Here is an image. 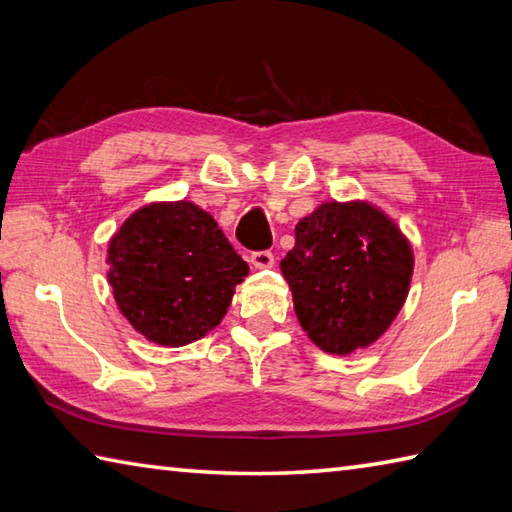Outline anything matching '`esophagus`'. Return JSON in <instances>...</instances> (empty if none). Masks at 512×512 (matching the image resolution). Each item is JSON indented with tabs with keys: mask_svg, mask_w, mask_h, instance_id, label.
Wrapping results in <instances>:
<instances>
[{
	"mask_svg": "<svg viewBox=\"0 0 512 512\" xmlns=\"http://www.w3.org/2000/svg\"><path fill=\"white\" fill-rule=\"evenodd\" d=\"M249 260H252V265L258 267V269L274 267V254H271L269 249H260V252H252V256H249Z\"/></svg>",
	"mask_w": 512,
	"mask_h": 512,
	"instance_id": "1",
	"label": "esophagus"
}]
</instances>
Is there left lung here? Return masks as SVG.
Returning a JSON list of instances; mask_svg holds the SVG:
<instances>
[{
  "label": "left lung",
  "instance_id": "left-lung-1",
  "mask_svg": "<svg viewBox=\"0 0 512 512\" xmlns=\"http://www.w3.org/2000/svg\"><path fill=\"white\" fill-rule=\"evenodd\" d=\"M300 327L322 351L351 353L398 316L413 254L400 229L367 203H325L296 225L280 263Z\"/></svg>",
  "mask_w": 512,
  "mask_h": 512
}]
</instances>
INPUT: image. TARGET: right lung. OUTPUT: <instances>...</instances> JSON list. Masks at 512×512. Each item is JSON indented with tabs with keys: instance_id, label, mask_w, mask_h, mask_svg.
Masks as SVG:
<instances>
[{
	"instance_id": "1",
	"label": "right lung",
	"mask_w": 512,
	"mask_h": 512,
	"mask_svg": "<svg viewBox=\"0 0 512 512\" xmlns=\"http://www.w3.org/2000/svg\"><path fill=\"white\" fill-rule=\"evenodd\" d=\"M108 263L121 314L165 347L214 329L249 271L214 218L190 201L132 214L110 241Z\"/></svg>"
}]
</instances>
